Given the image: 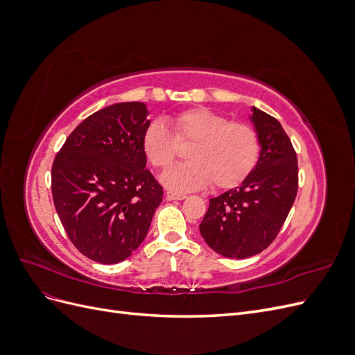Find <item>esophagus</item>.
Returning a JSON list of instances; mask_svg holds the SVG:
<instances>
[{"label":"esophagus","mask_w":355,"mask_h":355,"mask_svg":"<svg viewBox=\"0 0 355 355\" xmlns=\"http://www.w3.org/2000/svg\"><path fill=\"white\" fill-rule=\"evenodd\" d=\"M166 196L168 200H185L187 198L185 194H178V192H173V191H167Z\"/></svg>","instance_id":"esophagus-1"}]
</instances>
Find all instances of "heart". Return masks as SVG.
I'll use <instances>...</instances> for the list:
<instances>
[{"mask_svg": "<svg viewBox=\"0 0 355 355\" xmlns=\"http://www.w3.org/2000/svg\"><path fill=\"white\" fill-rule=\"evenodd\" d=\"M170 128L153 121L142 136V149L155 168L164 171L189 146V161L168 170L164 184L179 192L196 191L210 182L216 189H231L249 178L261 157V139L245 123L207 108H191L171 116Z\"/></svg>", "mask_w": 355, "mask_h": 355, "instance_id": "heart-1", "label": "heart"}]
</instances>
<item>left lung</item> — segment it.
Wrapping results in <instances>:
<instances>
[{"instance_id": "obj_1", "label": "left lung", "mask_w": 355, "mask_h": 355, "mask_svg": "<svg viewBox=\"0 0 355 355\" xmlns=\"http://www.w3.org/2000/svg\"><path fill=\"white\" fill-rule=\"evenodd\" d=\"M261 139L254 170L237 188L210 198L200 232L211 249L244 259L265 250L280 232L297 194V157L282 124L253 108Z\"/></svg>"}]
</instances>
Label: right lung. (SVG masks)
I'll return each instance as SVG.
<instances>
[{
  "instance_id": "add662e5",
  "label": "right lung",
  "mask_w": 355,
  "mask_h": 355,
  "mask_svg": "<svg viewBox=\"0 0 355 355\" xmlns=\"http://www.w3.org/2000/svg\"><path fill=\"white\" fill-rule=\"evenodd\" d=\"M142 102L103 108L75 127L51 166V194L71 243L89 259L118 263L146 237L163 187L146 168Z\"/></svg>"
}]
</instances>
